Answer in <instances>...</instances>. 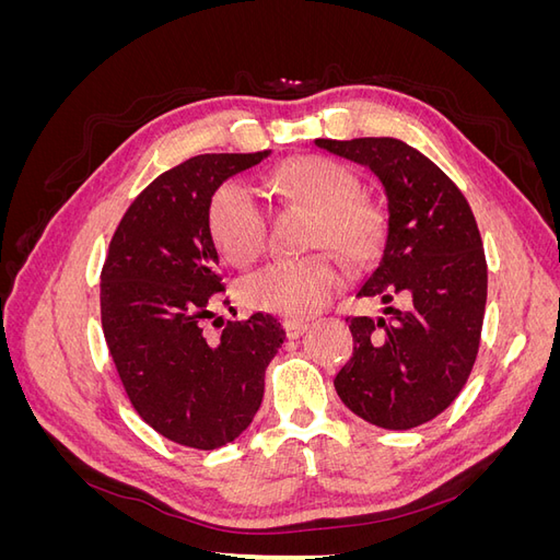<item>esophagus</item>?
Listing matches in <instances>:
<instances>
[{
	"label": "esophagus",
	"mask_w": 560,
	"mask_h": 560,
	"mask_svg": "<svg viewBox=\"0 0 560 560\" xmlns=\"http://www.w3.org/2000/svg\"><path fill=\"white\" fill-rule=\"evenodd\" d=\"M284 331H287V338H299L308 331V322H299V319H284Z\"/></svg>",
	"instance_id": "1"
}]
</instances>
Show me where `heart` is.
I'll use <instances>...</instances> for the list:
<instances>
[{"label": "heart", "instance_id": "obj_1", "mask_svg": "<svg viewBox=\"0 0 560 560\" xmlns=\"http://www.w3.org/2000/svg\"><path fill=\"white\" fill-rule=\"evenodd\" d=\"M276 184L317 212L315 245H334L360 257L378 235V214L358 198V179L343 165L322 156H301L284 163ZM210 233L226 257L249 264L266 245V214L259 194L241 179L219 186L210 202ZM343 264L334 254H311L303 259H280L243 278L238 296L252 311L282 317H311L341 290Z\"/></svg>", "mask_w": 560, "mask_h": 560}]
</instances>
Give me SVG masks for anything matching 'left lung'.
<instances>
[{
	"mask_svg": "<svg viewBox=\"0 0 560 560\" xmlns=\"http://www.w3.org/2000/svg\"><path fill=\"white\" fill-rule=\"evenodd\" d=\"M315 144L369 167L387 200L378 264L354 292L385 308L381 317L350 319L352 358L334 387L371 425L418 428L448 409L477 360L488 292L477 222L460 189L401 140Z\"/></svg>",
	"mask_w": 560,
	"mask_h": 560,
	"instance_id": "8db88e82",
	"label": "left lung"
}]
</instances>
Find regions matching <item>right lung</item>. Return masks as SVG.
I'll list each match as a JSON object with an SVG mask.
<instances>
[{
  "label": "right lung",
  "instance_id": "add662e5",
  "mask_svg": "<svg viewBox=\"0 0 560 560\" xmlns=\"http://www.w3.org/2000/svg\"><path fill=\"white\" fill-rule=\"evenodd\" d=\"M268 154H202L159 175L124 214L100 278L105 341L130 404L189 448H222L249 428L284 341L280 322L264 313L229 322L217 341L202 334L224 292L212 196Z\"/></svg>",
  "mask_w": 560,
  "mask_h": 560
}]
</instances>
